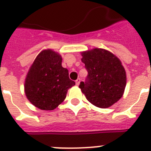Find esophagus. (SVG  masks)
I'll return each instance as SVG.
<instances>
[{
  "mask_svg": "<svg viewBox=\"0 0 151 151\" xmlns=\"http://www.w3.org/2000/svg\"><path fill=\"white\" fill-rule=\"evenodd\" d=\"M80 82H81V79L80 78H78V79L76 81V85H78L80 84Z\"/></svg>",
  "mask_w": 151,
  "mask_h": 151,
  "instance_id": "esophagus-1",
  "label": "esophagus"
}]
</instances>
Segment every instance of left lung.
<instances>
[{"mask_svg":"<svg viewBox=\"0 0 151 151\" xmlns=\"http://www.w3.org/2000/svg\"><path fill=\"white\" fill-rule=\"evenodd\" d=\"M87 80L79 88L88 101L100 108L111 106L120 99L126 85V73L120 60L109 50L94 48L81 53Z\"/></svg>","mask_w":151,"mask_h":151,"instance_id":"8db88e82","label":"left lung"}]
</instances>
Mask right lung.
Segmentation results:
<instances>
[{
    "label": "right lung",
    "mask_w": 151,
    "mask_h": 151,
    "mask_svg": "<svg viewBox=\"0 0 151 151\" xmlns=\"http://www.w3.org/2000/svg\"><path fill=\"white\" fill-rule=\"evenodd\" d=\"M76 85L69 71L62 66V57L51 49L36 57L25 79V94L35 106L53 110L65 100L67 91Z\"/></svg>",
    "instance_id": "add662e5"
}]
</instances>
